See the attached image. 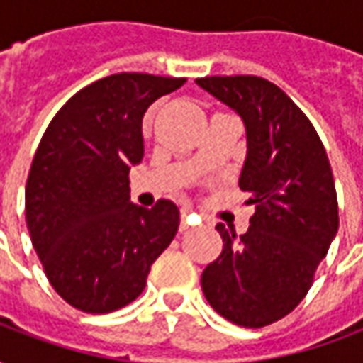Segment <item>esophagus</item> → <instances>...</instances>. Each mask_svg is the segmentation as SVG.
I'll return each instance as SVG.
<instances>
[{
  "mask_svg": "<svg viewBox=\"0 0 363 363\" xmlns=\"http://www.w3.org/2000/svg\"><path fill=\"white\" fill-rule=\"evenodd\" d=\"M192 216H194V213H190V210H186V208H184V210H182L181 212V231H186V229H190L192 228Z\"/></svg>",
  "mask_w": 363,
  "mask_h": 363,
  "instance_id": "esophagus-1",
  "label": "esophagus"
}]
</instances>
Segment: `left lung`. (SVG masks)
Listing matches in <instances>:
<instances>
[{"mask_svg": "<svg viewBox=\"0 0 363 363\" xmlns=\"http://www.w3.org/2000/svg\"><path fill=\"white\" fill-rule=\"evenodd\" d=\"M198 87L243 120L239 189L255 206L237 237L218 223L223 251L202 272V291L223 319L260 328L294 311L338 231L327 151L313 124L274 83L255 75L204 77Z\"/></svg>", "mask_w": 363, "mask_h": 363, "instance_id": "8db88e82", "label": "left lung"}]
</instances>
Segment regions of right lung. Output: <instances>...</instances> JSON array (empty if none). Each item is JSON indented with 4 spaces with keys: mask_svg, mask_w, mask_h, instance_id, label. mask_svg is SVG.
Instances as JSON below:
<instances>
[{
    "mask_svg": "<svg viewBox=\"0 0 363 363\" xmlns=\"http://www.w3.org/2000/svg\"><path fill=\"white\" fill-rule=\"evenodd\" d=\"M184 79L114 74L67 101L35 153L25 216L52 288L93 315L132 303L151 264L173 241L179 208L130 200V169L143 159L142 120Z\"/></svg>",
    "mask_w": 363,
    "mask_h": 363,
    "instance_id": "1",
    "label": "right lung"
}]
</instances>
